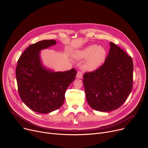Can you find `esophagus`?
I'll use <instances>...</instances> for the list:
<instances>
[{
  "label": "esophagus",
  "instance_id": "34e87169",
  "mask_svg": "<svg viewBox=\"0 0 148 148\" xmlns=\"http://www.w3.org/2000/svg\"><path fill=\"white\" fill-rule=\"evenodd\" d=\"M76 77H77V79H82L83 78V73H82V72H81V71H78V72H77Z\"/></svg>",
  "mask_w": 148,
  "mask_h": 148
}]
</instances>
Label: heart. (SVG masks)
Returning <instances> with one entry per match:
<instances>
[{
	"mask_svg": "<svg viewBox=\"0 0 148 148\" xmlns=\"http://www.w3.org/2000/svg\"><path fill=\"white\" fill-rule=\"evenodd\" d=\"M107 50L103 46L92 44L77 51L75 57L78 59H84L83 68L87 71H94L104 62Z\"/></svg>",
	"mask_w": 148,
	"mask_h": 148,
	"instance_id": "b5f03b06",
	"label": "heart"
}]
</instances>
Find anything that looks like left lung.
<instances>
[{
    "label": "left lung",
    "instance_id": "obj_1",
    "mask_svg": "<svg viewBox=\"0 0 148 148\" xmlns=\"http://www.w3.org/2000/svg\"><path fill=\"white\" fill-rule=\"evenodd\" d=\"M110 46L104 64L96 71L85 73L83 80L89 105L103 112L120 107L133 88L132 58L115 44L110 42Z\"/></svg>",
    "mask_w": 148,
    "mask_h": 148
}]
</instances>
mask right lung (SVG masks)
Wrapping results in <instances>:
<instances>
[{
    "label": "right lung",
    "instance_id": "obj_1",
    "mask_svg": "<svg viewBox=\"0 0 148 148\" xmlns=\"http://www.w3.org/2000/svg\"><path fill=\"white\" fill-rule=\"evenodd\" d=\"M56 44L55 40H42L29 45L22 53L16 68L20 97L29 108L40 113H49L59 108L65 101L68 87L74 80V68L56 72L44 66L42 50Z\"/></svg>",
    "mask_w": 148,
    "mask_h": 148
}]
</instances>
